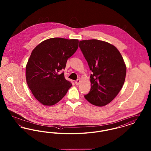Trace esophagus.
<instances>
[{
	"mask_svg": "<svg viewBox=\"0 0 151 151\" xmlns=\"http://www.w3.org/2000/svg\"><path fill=\"white\" fill-rule=\"evenodd\" d=\"M75 83L76 85H79V84L80 83V79H78L77 80L75 81Z\"/></svg>",
	"mask_w": 151,
	"mask_h": 151,
	"instance_id": "1",
	"label": "esophagus"
}]
</instances>
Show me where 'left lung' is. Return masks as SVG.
Segmentation results:
<instances>
[{"instance_id":"obj_1","label":"left lung","mask_w":151,"mask_h":151,"mask_svg":"<svg viewBox=\"0 0 151 151\" xmlns=\"http://www.w3.org/2000/svg\"><path fill=\"white\" fill-rule=\"evenodd\" d=\"M79 47L93 72L91 90L84 97L94 105L105 106L117 96L124 83L123 59L114 46L100 40L80 41Z\"/></svg>"}]
</instances>
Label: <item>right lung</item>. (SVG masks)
<instances>
[{
    "mask_svg": "<svg viewBox=\"0 0 151 151\" xmlns=\"http://www.w3.org/2000/svg\"><path fill=\"white\" fill-rule=\"evenodd\" d=\"M79 47V40L52 38L37 45L26 66V80L35 97L43 105H55L67 93L72 84L65 79L67 59Z\"/></svg>",
    "mask_w": 151,
    "mask_h": 151,
    "instance_id": "1",
    "label": "right lung"
}]
</instances>
